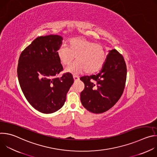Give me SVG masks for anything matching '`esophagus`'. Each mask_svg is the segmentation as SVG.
Returning <instances> with one entry per match:
<instances>
[{"label": "esophagus", "instance_id": "esophagus-1", "mask_svg": "<svg viewBox=\"0 0 157 157\" xmlns=\"http://www.w3.org/2000/svg\"><path fill=\"white\" fill-rule=\"evenodd\" d=\"M73 78H74L75 81H78V80L79 79V78L77 76H73Z\"/></svg>", "mask_w": 157, "mask_h": 157}]
</instances>
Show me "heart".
<instances>
[{
	"mask_svg": "<svg viewBox=\"0 0 157 157\" xmlns=\"http://www.w3.org/2000/svg\"><path fill=\"white\" fill-rule=\"evenodd\" d=\"M68 47L64 44L57 50L60 62L69 65L76 58V61L67 67L65 71L73 74L85 72L93 74L100 70L106 60V53L103 46L82 37L71 38L68 42Z\"/></svg>",
	"mask_w": 157,
	"mask_h": 157,
	"instance_id": "heart-1",
	"label": "heart"
}]
</instances>
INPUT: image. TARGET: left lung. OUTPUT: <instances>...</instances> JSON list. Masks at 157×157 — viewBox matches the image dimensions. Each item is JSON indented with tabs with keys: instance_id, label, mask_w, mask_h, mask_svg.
I'll return each instance as SVG.
<instances>
[{
	"instance_id": "8db88e82",
	"label": "left lung",
	"mask_w": 157,
	"mask_h": 157,
	"mask_svg": "<svg viewBox=\"0 0 157 157\" xmlns=\"http://www.w3.org/2000/svg\"><path fill=\"white\" fill-rule=\"evenodd\" d=\"M127 67L123 56L116 50H109L101 70L90 76L80 78L84 84L81 93L82 105L94 114H101L113 107L125 87Z\"/></svg>"
}]
</instances>
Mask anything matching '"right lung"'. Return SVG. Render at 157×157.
Instances as JSON below:
<instances>
[{"instance_id":"add662e5","label":"right lung","mask_w":157,"mask_h":157,"mask_svg":"<svg viewBox=\"0 0 157 157\" xmlns=\"http://www.w3.org/2000/svg\"><path fill=\"white\" fill-rule=\"evenodd\" d=\"M63 37L58 35L39 36L20 54L17 67L18 82L31 105L44 114L60 109L74 82L71 73L56 76L63 70L57 55Z\"/></svg>"}]
</instances>
